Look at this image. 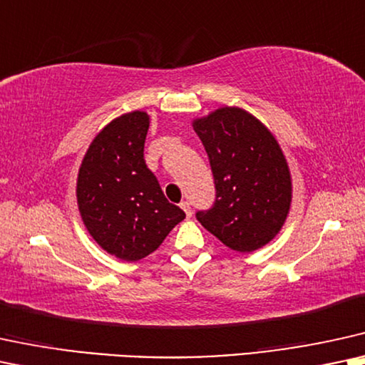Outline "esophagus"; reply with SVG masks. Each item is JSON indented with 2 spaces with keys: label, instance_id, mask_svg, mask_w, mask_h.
Masks as SVG:
<instances>
[{
  "label": "esophagus",
  "instance_id": "1",
  "mask_svg": "<svg viewBox=\"0 0 365 365\" xmlns=\"http://www.w3.org/2000/svg\"><path fill=\"white\" fill-rule=\"evenodd\" d=\"M180 207H182L183 212H185L187 217H192V209H190V204H188V202H182Z\"/></svg>",
  "mask_w": 365,
  "mask_h": 365
}]
</instances>
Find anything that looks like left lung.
<instances>
[{
	"mask_svg": "<svg viewBox=\"0 0 365 365\" xmlns=\"http://www.w3.org/2000/svg\"><path fill=\"white\" fill-rule=\"evenodd\" d=\"M209 156L215 200L195 217L225 246L252 252L283 227L292 204V177L278 141L239 108H220L193 121Z\"/></svg>",
	"mask_w": 365,
	"mask_h": 365,
	"instance_id": "left-lung-1",
	"label": "left lung"
}]
</instances>
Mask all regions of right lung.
I'll return each mask as SVG.
<instances>
[{
	"label": "right lung",
	"instance_id": "obj_1",
	"mask_svg": "<svg viewBox=\"0 0 365 365\" xmlns=\"http://www.w3.org/2000/svg\"><path fill=\"white\" fill-rule=\"evenodd\" d=\"M148 126L150 116L141 110L110 121L91 143L77 178L84 225L104 251L124 261L151 255L185 219L146 167Z\"/></svg>",
	"mask_w": 365,
	"mask_h": 365
}]
</instances>
